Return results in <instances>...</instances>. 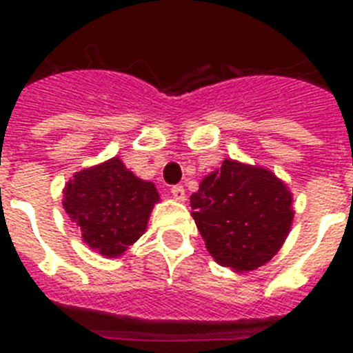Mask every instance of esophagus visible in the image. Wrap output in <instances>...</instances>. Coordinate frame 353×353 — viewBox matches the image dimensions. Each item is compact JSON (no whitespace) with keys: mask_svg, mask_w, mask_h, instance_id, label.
I'll use <instances>...</instances> for the list:
<instances>
[{"mask_svg":"<svg viewBox=\"0 0 353 353\" xmlns=\"http://www.w3.org/2000/svg\"><path fill=\"white\" fill-rule=\"evenodd\" d=\"M171 194H173V198L176 199V201H183L185 199V189H183V185H173L171 187Z\"/></svg>","mask_w":353,"mask_h":353,"instance_id":"obj_1","label":"esophagus"}]
</instances>
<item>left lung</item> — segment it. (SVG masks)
I'll list each match as a JSON object with an SVG mask.
<instances>
[{
  "mask_svg": "<svg viewBox=\"0 0 353 353\" xmlns=\"http://www.w3.org/2000/svg\"><path fill=\"white\" fill-rule=\"evenodd\" d=\"M192 217L214 260L236 272L261 267L279 251L293 221L292 194L263 168L226 159L191 196Z\"/></svg>",
  "mask_w": 353,
  "mask_h": 353,
  "instance_id": "obj_1",
  "label": "left lung"
}]
</instances>
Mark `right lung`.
Segmentation results:
<instances>
[{
	"label": "right lung",
	"instance_id": "obj_1",
	"mask_svg": "<svg viewBox=\"0 0 353 353\" xmlns=\"http://www.w3.org/2000/svg\"><path fill=\"white\" fill-rule=\"evenodd\" d=\"M63 194L65 212L102 256H118L132 245L159 201L154 183L134 176L118 157L74 174Z\"/></svg>",
	"mask_w": 353,
	"mask_h": 353
}]
</instances>
